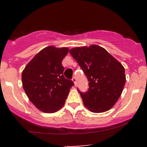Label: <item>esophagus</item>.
Masks as SVG:
<instances>
[{
    "instance_id": "obj_1",
    "label": "esophagus",
    "mask_w": 147,
    "mask_h": 147,
    "mask_svg": "<svg viewBox=\"0 0 147 147\" xmlns=\"http://www.w3.org/2000/svg\"><path fill=\"white\" fill-rule=\"evenodd\" d=\"M72 82H73V83H74V85H75V86H77V79H76V77H74L73 78H72Z\"/></svg>"
}]
</instances>
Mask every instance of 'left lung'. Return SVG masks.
<instances>
[{
	"instance_id": "left-lung-1",
	"label": "left lung",
	"mask_w": 147,
	"mask_h": 147,
	"mask_svg": "<svg viewBox=\"0 0 147 147\" xmlns=\"http://www.w3.org/2000/svg\"><path fill=\"white\" fill-rule=\"evenodd\" d=\"M89 82L86 92H81L84 104L90 112L110 110L122 95L126 83L122 63L102 47L91 45L69 50Z\"/></svg>"
}]
</instances>
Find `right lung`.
I'll list each match as a JSON object with an SVG mask.
<instances>
[{
	"instance_id": "right-lung-1",
	"label": "right lung",
	"mask_w": 147,
	"mask_h": 147,
	"mask_svg": "<svg viewBox=\"0 0 147 147\" xmlns=\"http://www.w3.org/2000/svg\"><path fill=\"white\" fill-rule=\"evenodd\" d=\"M68 48L46 47L36 54L22 72L26 95L38 110L53 113L63 107L72 81L63 77L62 61Z\"/></svg>"
}]
</instances>
